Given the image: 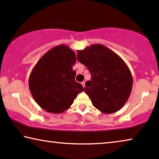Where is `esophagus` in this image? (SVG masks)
<instances>
[{"mask_svg":"<svg viewBox=\"0 0 159 159\" xmlns=\"http://www.w3.org/2000/svg\"><path fill=\"white\" fill-rule=\"evenodd\" d=\"M85 84H86V83H85V81H83L82 83H81V84H82V86H83V87H85Z\"/></svg>","mask_w":159,"mask_h":159,"instance_id":"esophagus-1","label":"esophagus"}]
</instances>
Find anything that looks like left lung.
Listing matches in <instances>:
<instances>
[{"label": "left lung", "mask_w": 159, "mask_h": 159, "mask_svg": "<svg viewBox=\"0 0 159 159\" xmlns=\"http://www.w3.org/2000/svg\"><path fill=\"white\" fill-rule=\"evenodd\" d=\"M77 59L91 75L85 92L95 108L104 113L119 111L131 94L133 78L124 60L107 47L93 44L77 52Z\"/></svg>", "instance_id": "obj_1"}]
</instances>
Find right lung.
Returning <instances> with one entry per match:
<instances>
[{
	"instance_id": "1",
	"label": "right lung",
	"mask_w": 159,
	"mask_h": 159,
	"mask_svg": "<svg viewBox=\"0 0 159 159\" xmlns=\"http://www.w3.org/2000/svg\"><path fill=\"white\" fill-rule=\"evenodd\" d=\"M76 61L74 51L66 45H59L46 53L34 66L28 79L34 100L47 112L61 113L84 91L75 80Z\"/></svg>"
}]
</instances>
